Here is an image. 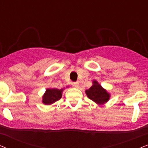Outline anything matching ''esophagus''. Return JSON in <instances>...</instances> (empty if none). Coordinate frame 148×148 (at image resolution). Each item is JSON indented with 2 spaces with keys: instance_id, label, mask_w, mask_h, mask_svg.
Here are the masks:
<instances>
[{
  "instance_id": "obj_1",
  "label": "esophagus",
  "mask_w": 148,
  "mask_h": 148,
  "mask_svg": "<svg viewBox=\"0 0 148 148\" xmlns=\"http://www.w3.org/2000/svg\"><path fill=\"white\" fill-rule=\"evenodd\" d=\"M73 87H75V88H79V82H74L73 83Z\"/></svg>"
}]
</instances>
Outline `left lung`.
<instances>
[{"label":"left lung","instance_id":"left-lung-1","mask_svg":"<svg viewBox=\"0 0 148 148\" xmlns=\"http://www.w3.org/2000/svg\"><path fill=\"white\" fill-rule=\"evenodd\" d=\"M94 85L86 91V94L90 100L98 104H102L109 100L110 95L96 81H94Z\"/></svg>","mask_w":148,"mask_h":148}]
</instances>
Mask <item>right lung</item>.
Instances as JSON below:
<instances>
[{"instance_id": "obj_1", "label": "right lung", "mask_w": 148, "mask_h": 148, "mask_svg": "<svg viewBox=\"0 0 148 148\" xmlns=\"http://www.w3.org/2000/svg\"><path fill=\"white\" fill-rule=\"evenodd\" d=\"M63 90L58 89H47L43 96L44 104L50 105L59 100L62 97V92Z\"/></svg>"}]
</instances>
